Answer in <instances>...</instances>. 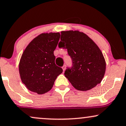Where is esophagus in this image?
<instances>
[{"label":"esophagus","mask_w":126,"mask_h":126,"mask_svg":"<svg viewBox=\"0 0 126 126\" xmlns=\"http://www.w3.org/2000/svg\"><path fill=\"white\" fill-rule=\"evenodd\" d=\"M62 69H63V72H64V70H66V65H64V66H63V67H62Z\"/></svg>","instance_id":"obj_1"}]
</instances>
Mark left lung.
Returning <instances> with one entry per match:
<instances>
[{
  "label": "left lung",
  "instance_id": "8db88e82",
  "mask_svg": "<svg viewBox=\"0 0 126 126\" xmlns=\"http://www.w3.org/2000/svg\"><path fill=\"white\" fill-rule=\"evenodd\" d=\"M59 47L67 48L73 66L65 77L76 89L87 91L101 83L106 68L102 52L93 40L78 30L61 32Z\"/></svg>",
  "mask_w": 126,
  "mask_h": 126
}]
</instances>
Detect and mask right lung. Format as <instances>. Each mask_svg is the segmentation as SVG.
<instances>
[{"mask_svg":"<svg viewBox=\"0 0 126 126\" xmlns=\"http://www.w3.org/2000/svg\"><path fill=\"white\" fill-rule=\"evenodd\" d=\"M60 33H44L33 39L20 60L19 70L22 83L28 90L39 94L50 90L57 77L63 72L55 64L54 51Z\"/></svg>","mask_w":126,"mask_h":126,"instance_id":"obj_1","label":"right lung"}]
</instances>
